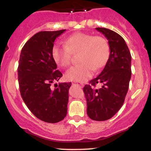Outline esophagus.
Wrapping results in <instances>:
<instances>
[{"instance_id":"obj_1","label":"esophagus","mask_w":151,"mask_h":151,"mask_svg":"<svg viewBox=\"0 0 151 151\" xmlns=\"http://www.w3.org/2000/svg\"><path fill=\"white\" fill-rule=\"evenodd\" d=\"M75 83H76V82H74V83H72V84H75Z\"/></svg>"}]
</instances>
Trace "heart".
Returning <instances> with one entry per match:
<instances>
[{"label": "heart", "mask_w": 151, "mask_h": 151, "mask_svg": "<svg viewBox=\"0 0 151 151\" xmlns=\"http://www.w3.org/2000/svg\"><path fill=\"white\" fill-rule=\"evenodd\" d=\"M79 52L80 64L72 67L65 74L68 80L84 82L92 75L93 70L102 68L109 58L108 41L101 36L75 32L66 38L65 46L55 45L52 55L55 62L62 67L70 65L72 53Z\"/></svg>", "instance_id": "heart-1"}]
</instances>
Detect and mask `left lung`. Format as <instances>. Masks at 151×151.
Returning a JSON list of instances; mask_svg holds the SVG:
<instances>
[{"mask_svg":"<svg viewBox=\"0 0 151 151\" xmlns=\"http://www.w3.org/2000/svg\"><path fill=\"white\" fill-rule=\"evenodd\" d=\"M108 40L110 54L104 68L99 76L84 86L87 115L93 121L108 120L124 104L131 77V55L120 35L104 27H96ZM99 83L102 87L98 89Z\"/></svg>","mask_w":151,"mask_h":151,"instance_id":"obj_1","label":"left lung"}]
</instances>
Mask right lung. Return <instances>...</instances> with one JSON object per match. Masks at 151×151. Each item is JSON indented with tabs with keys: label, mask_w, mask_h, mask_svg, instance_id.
<instances>
[{
	"label": "right lung",
	"mask_w": 151,
	"mask_h": 151,
	"mask_svg": "<svg viewBox=\"0 0 151 151\" xmlns=\"http://www.w3.org/2000/svg\"><path fill=\"white\" fill-rule=\"evenodd\" d=\"M66 30L41 31L25 43L20 52L18 76L20 92L26 106L37 119L58 123L67 113L71 82L52 84L62 74L52 55L55 39Z\"/></svg>",
	"instance_id": "add662e5"
}]
</instances>
